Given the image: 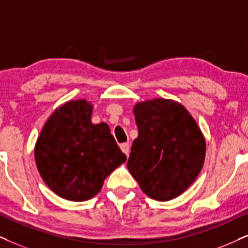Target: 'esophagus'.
Here are the masks:
<instances>
[{
  "label": "esophagus",
  "instance_id": "esophagus-1",
  "mask_svg": "<svg viewBox=\"0 0 248 248\" xmlns=\"http://www.w3.org/2000/svg\"><path fill=\"white\" fill-rule=\"evenodd\" d=\"M120 149H121V151L124 152L127 156L129 155V151H130L129 143H122V144H120Z\"/></svg>",
  "mask_w": 248,
  "mask_h": 248
}]
</instances>
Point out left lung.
<instances>
[{
    "instance_id": "1",
    "label": "left lung",
    "mask_w": 248,
    "mask_h": 248,
    "mask_svg": "<svg viewBox=\"0 0 248 248\" xmlns=\"http://www.w3.org/2000/svg\"><path fill=\"white\" fill-rule=\"evenodd\" d=\"M139 136L127 168L150 198L168 202L196 181L206 155L203 134L190 112L173 99L153 98L133 108Z\"/></svg>"
}]
</instances>
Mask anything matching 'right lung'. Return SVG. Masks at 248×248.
Masks as SVG:
<instances>
[{"label": "right lung", "instance_id": "right-lung-1", "mask_svg": "<svg viewBox=\"0 0 248 248\" xmlns=\"http://www.w3.org/2000/svg\"><path fill=\"white\" fill-rule=\"evenodd\" d=\"M93 105L68 101L52 112L34 147L37 170L57 196L86 202L99 192L104 180L126 162L105 122H92Z\"/></svg>", "mask_w": 248, "mask_h": 248}]
</instances>
